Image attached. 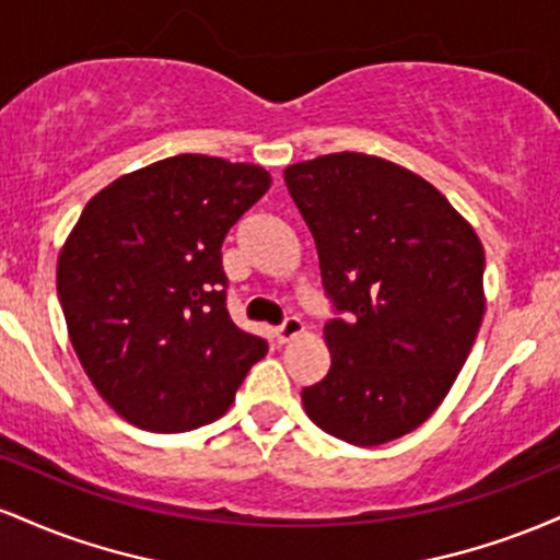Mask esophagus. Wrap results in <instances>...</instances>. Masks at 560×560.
Segmentation results:
<instances>
[{"mask_svg":"<svg viewBox=\"0 0 560 560\" xmlns=\"http://www.w3.org/2000/svg\"><path fill=\"white\" fill-rule=\"evenodd\" d=\"M302 329H305V326H302V320L294 318V316H289V318L284 320V324L276 326L273 334H276V339H279V342L284 345V342H289V339H292V337H298V334H300Z\"/></svg>","mask_w":560,"mask_h":560,"instance_id":"34e87169","label":"esophagus"}]
</instances>
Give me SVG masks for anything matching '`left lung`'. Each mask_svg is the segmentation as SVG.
I'll return each mask as SVG.
<instances>
[{"mask_svg":"<svg viewBox=\"0 0 560 560\" xmlns=\"http://www.w3.org/2000/svg\"><path fill=\"white\" fill-rule=\"evenodd\" d=\"M342 318L329 374L302 389L316 427L358 447L419 429L464 369L485 316V247L442 191L363 152L284 171Z\"/></svg>","mask_w":560,"mask_h":560,"instance_id":"1","label":"left lung"}]
</instances>
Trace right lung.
<instances>
[{
  "label": "right lung",
  "mask_w": 560,
  "mask_h": 560,
  "mask_svg": "<svg viewBox=\"0 0 560 560\" xmlns=\"http://www.w3.org/2000/svg\"><path fill=\"white\" fill-rule=\"evenodd\" d=\"M271 186L253 163L176 155L115 178L57 258L75 355L118 416L186 432L234 402L266 342L226 311L221 244Z\"/></svg>",
  "instance_id": "right-lung-1"
}]
</instances>
